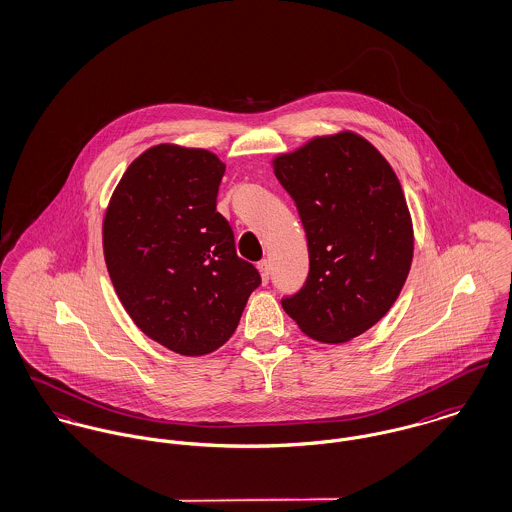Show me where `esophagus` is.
I'll list each match as a JSON object with an SVG mask.
<instances>
[{
    "label": "esophagus",
    "instance_id": "esophagus-1",
    "mask_svg": "<svg viewBox=\"0 0 512 512\" xmlns=\"http://www.w3.org/2000/svg\"><path fill=\"white\" fill-rule=\"evenodd\" d=\"M258 270H260V274H262V279H264V281H268V279H270V272H272V268H270V262H268V260H262V262L258 264Z\"/></svg>",
    "mask_w": 512,
    "mask_h": 512
}]
</instances>
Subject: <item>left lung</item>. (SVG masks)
<instances>
[{"label": "left lung", "instance_id": "1", "mask_svg": "<svg viewBox=\"0 0 512 512\" xmlns=\"http://www.w3.org/2000/svg\"><path fill=\"white\" fill-rule=\"evenodd\" d=\"M307 234L309 276L281 299L313 340L338 344L375 325L399 297L413 260L401 184L368 140L317 137L274 160Z\"/></svg>", "mask_w": 512, "mask_h": 512}]
</instances>
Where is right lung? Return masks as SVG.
<instances>
[{"instance_id":"add662e5","label":"right lung","mask_w":512,"mask_h":512,"mask_svg":"<svg viewBox=\"0 0 512 512\" xmlns=\"http://www.w3.org/2000/svg\"><path fill=\"white\" fill-rule=\"evenodd\" d=\"M223 174L209 150L152 146L127 168L103 219L105 264L123 307L182 356L221 348L262 283L217 211Z\"/></svg>"}]
</instances>
